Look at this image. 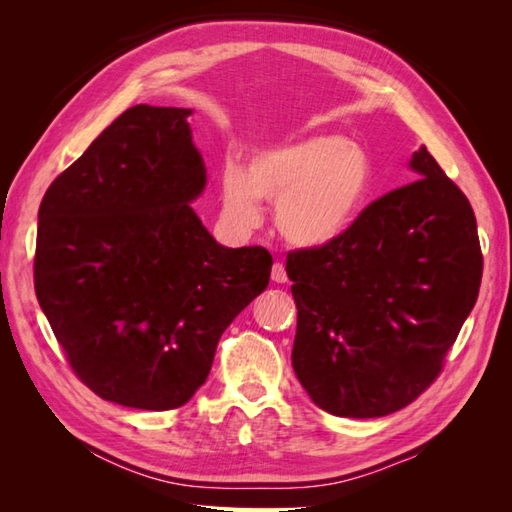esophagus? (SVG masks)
Wrapping results in <instances>:
<instances>
[{"label":"esophagus","mask_w":512,"mask_h":512,"mask_svg":"<svg viewBox=\"0 0 512 512\" xmlns=\"http://www.w3.org/2000/svg\"><path fill=\"white\" fill-rule=\"evenodd\" d=\"M271 280L275 284H286L288 282V273H286V267L282 265V262H275L273 269H271Z\"/></svg>","instance_id":"34e87169"}]
</instances>
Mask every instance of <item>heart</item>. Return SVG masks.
<instances>
[{"mask_svg": "<svg viewBox=\"0 0 512 512\" xmlns=\"http://www.w3.org/2000/svg\"><path fill=\"white\" fill-rule=\"evenodd\" d=\"M371 188L363 147L342 136L312 134L256 151L245 170L226 164L220 179L224 222L237 232L260 224L262 203H275L280 235L301 250L337 241L359 218Z\"/></svg>", "mask_w": 512, "mask_h": 512, "instance_id": "heart-1", "label": "heart"}]
</instances>
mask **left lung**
<instances>
[{
  "label": "left lung",
  "instance_id": "1",
  "mask_svg": "<svg viewBox=\"0 0 512 512\" xmlns=\"http://www.w3.org/2000/svg\"><path fill=\"white\" fill-rule=\"evenodd\" d=\"M416 181L371 203L346 235L288 254L297 303L292 367L329 414L376 418L436 380L483 277L468 198L425 145Z\"/></svg>",
  "mask_w": 512,
  "mask_h": 512
}]
</instances>
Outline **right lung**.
Returning <instances> with one entry per match:
<instances>
[{
  "label": "right lung",
  "mask_w": 512,
  "mask_h": 512,
  "mask_svg": "<svg viewBox=\"0 0 512 512\" xmlns=\"http://www.w3.org/2000/svg\"><path fill=\"white\" fill-rule=\"evenodd\" d=\"M192 113L128 108L38 211L42 312L76 376L126 408L188 404L228 324L269 286L265 247L220 245L192 207L207 185Z\"/></svg>",
  "instance_id": "right-lung-1"
}]
</instances>
